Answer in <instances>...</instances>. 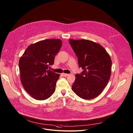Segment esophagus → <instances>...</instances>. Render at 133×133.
<instances>
[{
    "label": "esophagus",
    "instance_id": "1",
    "mask_svg": "<svg viewBox=\"0 0 133 133\" xmlns=\"http://www.w3.org/2000/svg\"><path fill=\"white\" fill-rule=\"evenodd\" d=\"M61 75H62V76H64V77H66L67 76H68V74H66V73H62V74H61Z\"/></svg>",
    "mask_w": 133,
    "mask_h": 133
}]
</instances>
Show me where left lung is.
<instances>
[{
    "instance_id": "left-lung-1",
    "label": "left lung",
    "mask_w": 133,
    "mask_h": 133,
    "mask_svg": "<svg viewBox=\"0 0 133 133\" xmlns=\"http://www.w3.org/2000/svg\"><path fill=\"white\" fill-rule=\"evenodd\" d=\"M78 58L80 74H75L73 91L85 100L99 96L108 84L111 75V60L101 45L86 39H69Z\"/></svg>"
}]
</instances>
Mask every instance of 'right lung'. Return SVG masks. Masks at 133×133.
Here are the masks:
<instances>
[{
	"label": "right lung",
	"instance_id": "obj_1",
	"mask_svg": "<svg viewBox=\"0 0 133 133\" xmlns=\"http://www.w3.org/2000/svg\"><path fill=\"white\" fill-rule=\"evenodd\" d=\"M59 39L39 41L28 46L19 61L20 80L26 91L38 100L49 98L54 92L60 74L48 70L60 51Z\"/></svg>",
	"mask_w": 133,
	"mask_h": 133
}]
</instances>
